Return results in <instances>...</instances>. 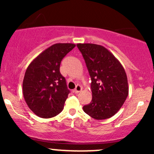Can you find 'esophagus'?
<instances>
[{"label":"esophagus","instance_id":"34e87169","mask_svg":"<svg viewBox=\"0 0 154 154\" xmlns=\"http://www.w3.org/2000/svg\"><path fill=\"white\" fill-rule=\"evenodd\" d=\"M81 91H82V86H80V85L77 84V86H76V88L73 90V92L75 93V94H77V93H79Z\"/></svg>","mask_w":154,"mask_h":154}]
</instances>
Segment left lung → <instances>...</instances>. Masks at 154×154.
Here are the masks:
<instances>
[{"label": "left lung", "instance_id": "obj_1", "mask_svg": "<svg viewBox=\"0 0 154 154\" xmlns=\"http://www.w3.org/2000/svg\"><path fill=\"white\" fill-rule=\"evenodd\" d=\"M91 77L92 100L83 111L96 120H104L122 108L129 92L125 70L117 58L102 45L77 44Z\"/></svg>", "mask_w": 154, "mask_h": 154}]
</instances>
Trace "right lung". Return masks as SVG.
I'll list each match as a JSON object with an SVG mask.
<instances>
[{
    "instance_id": "obj_1",
    "label": "right lung",
    "mask_w": 154,
    "mask_h": 154,
    "mask_svg": "<svg viewBox=\"0 0 154 154\" xmlns=\"http://www.w3.org/2000/svg\"><path fill=\"white\" fill-rule=\"evenodd\" d=\"M75 46L72 43L53 45L37 56L26 70L23 94L27 106L38 117L50 119L63 111L69 90L60 74V63Z\"/></svg>"
}]
</instances>
